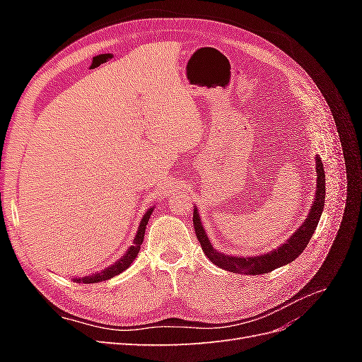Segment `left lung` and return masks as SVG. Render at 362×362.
<instances>
[{
	"label": "left lung",
	"mask_w": 362,
	"mask_h": 362,
	"mask_svg": "<svg viewBox=\"0 0 362 362\" xmlns=\"http://www.w3.org/2000/svg\"><path fill=\"white\" fill-rule=\"evenodd\" d=\"M315 172H317L315 196H314V202L310 208V213L305 218V222L296 229V233H293V235L287 240L286 243H282L278 249L267 252V254L250 255V257H233V255H225L222 252H217L213 247L210 240H208V235L201 222L198 208L194 206V211H193L194 233L208 259H211L213 264L218 266L223 270L233 272V273H242V275H262V273H269L278 267L290 264V262L298 258L305 250V247L308 246L315 228L319 225L320 216L325 208V193H326L325 169H323L322 158L319 156H315Z\"/></svg>",
	"instance_id": "left-lung-1"
}]
</instances>
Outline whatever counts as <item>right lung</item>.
Listing matches in <instances>:
<instances>
[{
    "label": "right lung",
    "mask_w": 362,
    "mask_h": 362,
    "mask_svg": "<svg viewBox=\"0 0 362 362\" xmlns=\"http://www.w3.org/2000/svg\"><path fill=\"white\" fill-rule=\"evenodd\" d=\"M152 211H154V206H151L149 210L144 214V217H141V222L139 225L137 234L133 240V245L128 247L125 254L120 257L116 262H113L112 266H108L107 269H104L101 272H95V273H92V275H87V276H83V278H74L72 281L74 282H84V284H96V282H101V281L112 279L116 275H119V273L125 272L131 264H133V261L136 259L139 250H140V246H141V243H144L146 225H148V221H149Z\"/></svg>",
    "instance_id": "add662e5"
}]
</instances>
